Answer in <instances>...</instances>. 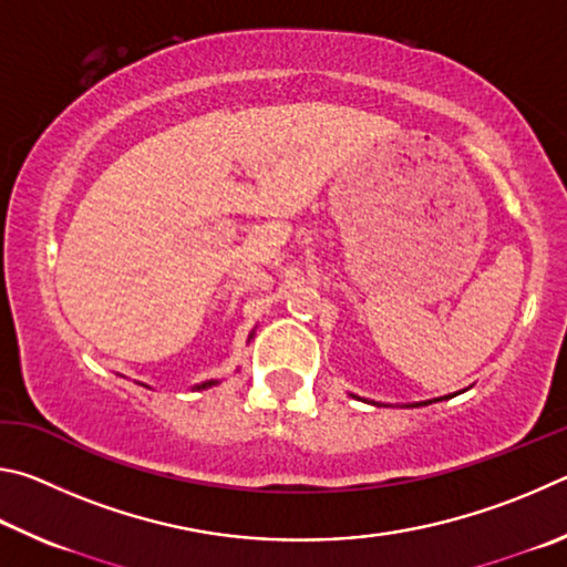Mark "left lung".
I'll use <instances>...</instances> for the list:
<instances>
[{
    "label": "left lung",
    "instance_id": "obj_1",
    "mask_svg": "<svg viewBox=\"0 0 567 567\" xmlns=\"http://www.w3.org/2000/svg\"><path fill=\"white\" fill-rule=\"evenodd\" d=\"M443 399H453V395H443ZM443 399H433V401H443ZM433 401H423V403H409L411 409H415V405H429V403H433ZM373 405H379V403H373Z\"/></svg>",
    "mask_w": 567,
    "mask_h": 567
}]
</instances>
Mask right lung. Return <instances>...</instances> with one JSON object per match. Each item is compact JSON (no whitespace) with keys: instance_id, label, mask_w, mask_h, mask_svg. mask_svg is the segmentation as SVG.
Masks as SVG:
<instances>
[{"instance_id":"add662e5","label":"right lung","mask_w":567,"mask_h":567,"mask_svg":"<svg viewBox=\"0 0 567 567\" xmlns=\"http://www.w3.org/2000/svg\"><path fill=\"white\" fill-rule=\"evenodd\" d=\"M248 339H251V336H248ZM218 381H206V383H198V385H194L196 391H202V389H212V385H216Z\"/></svg>"}]
</instances>
